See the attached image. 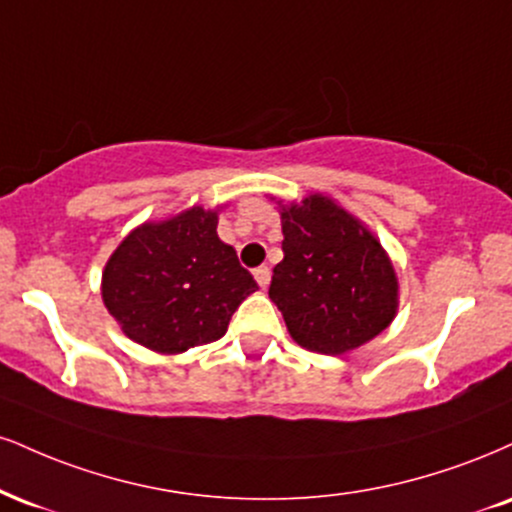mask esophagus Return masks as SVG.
<instances>
[{
    "label": "esophagus",
    "mask_w": 512,
    "mask_h": 512,
    "mask_svg": "<svg viewBox=\"0 0 512 512\" xmlns=\"http://www.w3.org/2000/svg\"><path fill=\"white\" fill-rule=\"evenodd\" d=\"M252 274H255V281L260 283V288L269 286V279H272V272H269V267H257Z\"/></svg>",
    "instance_id": "esophagus-1"
}]
</instances>
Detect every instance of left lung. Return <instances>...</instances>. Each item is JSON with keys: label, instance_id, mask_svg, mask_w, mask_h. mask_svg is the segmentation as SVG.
I'll return each instance as SVG.
<instances>
[{"label": "left lung", "instance_id": "8db88e82", "mask_svg": "<svg viewBox=\"0 0 512 512\" xmlns=\"http://www.w3.org/2000/svg\"><path fill=\"white\" fill-rule=\"evenodd\" d=\"M283 260L269 298L293 341L341 355L391 324L398 281L379 240L324 195L281 209Z\"/></svg>", "mask_w": 512, "mask_h": 512}]
</instances>
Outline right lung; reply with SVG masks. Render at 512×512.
<instances>
[{"mask_svg": "<svg viewBox=\"0 0 512 512\" xmlns=\"http://www.w3.org/2000/svg\"><path fill=\"white\" fill-rule=\"evenodd\" d=\"M255 291L236 250L217 236V212L202 207L135 229L102 274L104 305L123 334L166 355L219 341Z\"/></svg>", "mask_w": 512, "mask_h": 512, "instance_id": "add662e5", "label": "right lung"}]
</instances>
